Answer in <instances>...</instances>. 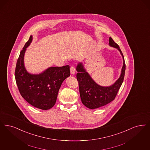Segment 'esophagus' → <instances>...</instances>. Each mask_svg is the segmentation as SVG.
<instances>
[{
  "label": "esophagus",
  "instance_id": "1",
  "mask_svg": "<svg viewBox=\"0 0 150 150\" xmlns=\"http://www.w3.org/2000/svg\"><path fill=\"white\" fill-rule=\"evenodd\" d=\"M75 71H76V69H75V67L73 66H71L70 67V72H71V74L72 75H74V74H75Z\"/></svg>",
  "mask_w": 150,
  "mask_h": 150
}]
</instances>
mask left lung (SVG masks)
<instances>
[{"label": "left lung", "mask_w": 150, "mask_h": 150, "mask_svg": "<svg viewBox=\"0 0 150 150\" xmlns=\"http://www.w3.org/2000/svg\"><path fill=\"white\" fill-rule=\"evenodd\" d=\"M109 45L118 49L123 60L120 78L113 85L109 86H102L98 85L86 71L81 62H79L76 66V71L78 72L76 78L79 85L81 100L85 107L89 109L99 108L113 101L123 81L126 70L123 54L119 46L111 37H109Z\"/></svg>", "instance_id": "obj_1"}]
</instances>
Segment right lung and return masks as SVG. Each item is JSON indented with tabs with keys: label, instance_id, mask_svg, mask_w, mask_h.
Wrapping results in <instances>:
<instances>
[{
	"label": "right lung",
	"instance_id": "add662e5",
	"mask_svg": "<svg viewBox=\"0 0 150 150\" xmlns=\"http://www.w3.org/2000/svg\"><path fill=\"white\" fill-rule=\"evenodd\" d=\"M32 39L31 35L20 52L15 70L16 81L27 102L36 108L48 110L55 104L62 82L70 75V66L50 67L39 74L29 73L24 66V56Z\"/></svg>",
	"mask_w": 150,
	"mask_h": 150
}]
</instances>
